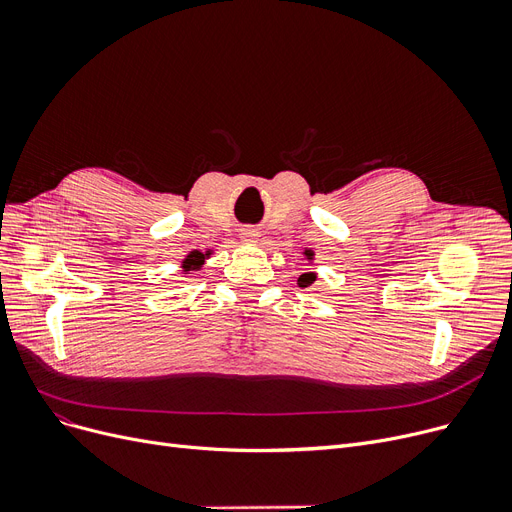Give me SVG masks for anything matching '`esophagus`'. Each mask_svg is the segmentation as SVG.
Listing matches in <instances>:
<instances>
[{"label": "esophagus", "mask_w": 512, "mask_h": 512, "mask_svg": "<svg viewBox=\"0 0 512 512\" xmlns=\"http://www.w3.org/2000/svg\"><path fill=\"white\" fill-rule=\"evenodd\" d=\"M259 236V232L255 228H242L240 230V240L242 242H255Z\"/></svg>", "instance_id": "esophagus-1"}]
</instances>
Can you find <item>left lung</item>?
Segmentation results:
<instances>
[{
    "label": "left lung",
    "mask_w": 512,
    "mask_h": 512,
    "mask_svg": "<svg viewBox=\"0 0 512 512\" xmlns=\"http://www.w3.org/2000/svg\"><path fill=\"white\" fill-rule=\"evenodd\" d=\"M305 257H307V259H311V257H314V253H311V251H305ZM314 280H316V274H314V272H307V274H301L297 282H299V286H301V288H307V286H309L311 282H314Z\"/></svg>",
    "instance_id": "8db88e82"
}]
</instances>
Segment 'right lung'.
I'll return each instance as SVG.
<instances>
[{"instance_id":"1","label":"right lung","mask_w":512,"mask_h":512,"mask_svg":"<svg viewBox=\"0 0 512 512\" xmlns=\"http://www.w3.org/2000/svg\"><path fill=\"white\" fill-rule=\"evenodd\" d=\"M207 255H209V253H207ZM207 255L198 253V251H192V253L188 255V259L184 261V272H190V270L201 268V265L205 263V257H207Z\"/></svg>"}]
</instances>
